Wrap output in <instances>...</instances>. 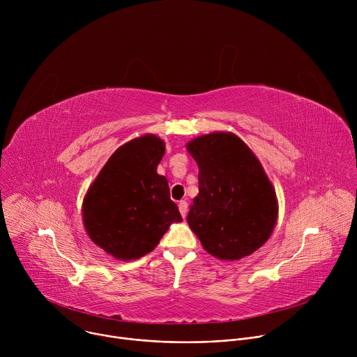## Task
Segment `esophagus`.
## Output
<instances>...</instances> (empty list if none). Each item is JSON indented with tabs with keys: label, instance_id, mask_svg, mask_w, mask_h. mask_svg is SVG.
<instances>
[{
	"label": "esophagus",
	"instance_id": "esophagus-1",
	"mask_svg": "<svg viewBox=\"0 0 357 357\" xmlns=\"http://www.w3.org/2000/svg\"><path fill=\"white\" fill-rule=\"evenodd\" d=\"M178 208H179V212L182 215V218H186V213H188V202L186 200H181L178 203Z\"/></svg>",
	"mask_w": 357,
	"mask_h": 357
}]
</instances>
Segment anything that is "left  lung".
I'll return each instance as SVG.
<instances>
[{"mask_svg":"<svg viewBox=\"0 0 357 357\" xmlns=\"http://www.w3.org/2000/svg\"><path fill=\"white\" fill-rule=\"evenodd\" d=\"M199 167V195L188 225L203 248L220 260H240L260 248L277 222V197L261 164L234 134L213 132L188 144Z\"/></svg>","mask_w":357,"mask_h":357,"instance_id":"left-lung-1","label":"left lung"}]
</instances>
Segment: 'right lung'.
Segmentation results:
<instances>
[{
	"label": "right lung",
	"mask_w": 357,
	"mask_h": 357,
	"mask_svg": "<svg viewBox=\"0 0 357 357\" xmlns=\"http://www.w3.org/2000/svg\"><path fill=\"white\" fill-rule=\"evenodd\" d=\"M164 141L144 135L120 146L87 190L83 220L89 237L120 260L152 251L172 222H181L165 176L157 167Z\"/></svg>",
	"instance_id": "1"
}]
</instances>
